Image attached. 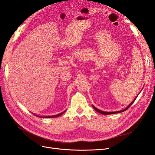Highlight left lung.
Returning a JSON list of instances; mask_svg holds the SVG:
<instances>
[{
    "mask_svg": "<svg viewBox=\"0 0 155 155\" xmlns=\"http://www.w3.org/2000/svg\"><path fill=\"white\" fill-rule=\"evenodd\" d=\"M137 97H136V98L133 101V102L131 103V104H130L125 109H124V110H120V111H116V112H104V111H101V110H99V109H97V108H96L94 106H93L92 105V107H93V108L97 112H99V113H101V114H116V113H120V112H124L125 110H127L130 107V105H132L133 103H134V101H135V100L137 99Z\"/></svg>",
    "mask_w": 155,
    "mask_h": 155,
    "instance_id": "8db88e82",
    "label": "left lung"
}]
</instances>
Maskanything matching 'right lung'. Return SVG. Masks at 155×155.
I'll return each instance as SVG.
<instances>
[{
  "label": "right lung",
  "mask_w": 155,
  "mask_h": 155,
  "mask_svg": "<svg viewBox=\"0 0 155 155\" xmlns=\"http://www.w3.org/2000/svg\"><path fill=\"white\" fill-rule=\"evenodd\" d=\"M65 112V110L64 111V112H61V113H60V114H57V115H54V116H38V117H41V118H56V117H59V116H61V114H63L64 112Z\"/></svg>",
  "instance_id": "right-lung-1"
}]
</instances>
